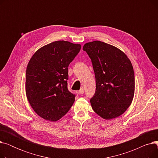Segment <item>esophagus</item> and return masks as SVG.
Wrapping results in <instances>:
<instances>
[{
	"label": "esophagus",
	"mask_w": 158,
	"mask_h": 158,
	"mask_svg": "<svg viewBox=\"0 0 158 158\" xmlns=\"http://www.w3.org/2000/svg\"><path fill=\"white\" fill-rule=\"evenodd\" d=\"M85 93V90H84V89L83 88H81L79 90V94H80V95H82Z\"/></svg>",
	"instance_id": "obj_1"
}]
</instances>
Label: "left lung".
I'll use <instances>...</instances> for the list:
<instances>
[{
  "label": "left lung",
  "mask_w": 158,
  "mask_h": 158,
  "mask_svg": "<svg viewBox=\"0 0 158 158\" xmlns=\"http://www.w3.org/2000/svg\"><path fill=\"white\" fill-rule=\"evenodd\" d=\"M92 60L96 89L90 103L94 111L110 120L125 112L135 94V73L127 56L120 49L101 41L83 46Z\"/></svg>",
  "instance_id": "obj_1"
}]
</instances>
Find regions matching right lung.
Here are the masks:
<instances>
[{
    "mask_svg": "<svg viewBox=\"0 0 158 158\" xmlns=\"http://www.w3.org/2000/svg\"><path fill=\"white\" fill-rule=\"evenodd\" d=\"M79 44L56 41L40 48L28 63L26 92L32 109L47 120L57 121L69 111L76 95L68 89V67Z\"/></svg>",
    "mask_w": 158,
    "mask_h": 158,
    "instance_id": "right-lung-1",
    "label": "right lung"
}]
</instances>
